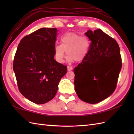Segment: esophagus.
I'll list each match as a JSON object with an SVG mask.
<instances>
[{
    "label": "esophagus",
    "mask_w": 134,
    "mask_h": 134,
    "mask_svg": "<svg viewBox=\"0 0 134 134\" xmlns=\"http://www.w3.org/2000/svg\"><path fill=\"white\" fill-rule=\"evenodd\" d=\"M73 69V67L71 66H68L67 67V70L68 71H71Z\"/></svg>",
    "instance_id": "obj_1"
}]
</instances>
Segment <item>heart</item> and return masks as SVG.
<instances>
[{"label": "heart", "mask_w": 134, "mask_h": 134, "mask_svg": "<svg viewBox=\"0 0 134 134\" xmlns=\"http://www.w3.org/2000/svg\"><path fill=\"white\" fill-rule=\"evenodd\" d=\"M60 42L61 44L56 45L54 48V56L58 63L63 62L65 51L69 62H81L86 58L90 45L87 37L69 33L62 36Z\"/></svg>", "instance_id": "b5f03b06"}]
</instances>
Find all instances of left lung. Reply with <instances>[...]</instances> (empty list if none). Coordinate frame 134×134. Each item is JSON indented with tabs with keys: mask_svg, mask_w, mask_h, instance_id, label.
<instances>
[{
	"mask_svg": "<svg viewBox=\"0 0 134 134\" xmlns=\"http://www.w3.org/2000/svg\"><path fill=\"white\" fill-rule=\"evenodd\" d=\"M91 41L87 55L74 69L75 90L82 101L96 104L114 92L121 69L120 48L101 29L85 33Z\"/></svg>",
	"mask_w": 134,
	"mask_h": 134,
	"instance_id": "8db88e82",
	"label": "left lung"
}]
</instances>
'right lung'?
Returning <instances> with one entry per match:
<instances>
[{
  "label": "right lung",
  "instance_id": "obj_1",
  "mask_svg": "<svg viewBox=\"0 0 134 134\" xmlns=\"http://www.w3.org/2000/svg\"><path fill=\"white\" fill-rule=\"evenodd\" d=\"M57 32L56 27H44L25 36L14 56L13 70L19 92L37 104L54 98L67 71L66 65L54 59Z\"/></svg>",
  "mask_w": 134,
  "mask_h": 134
}]
</instances>
